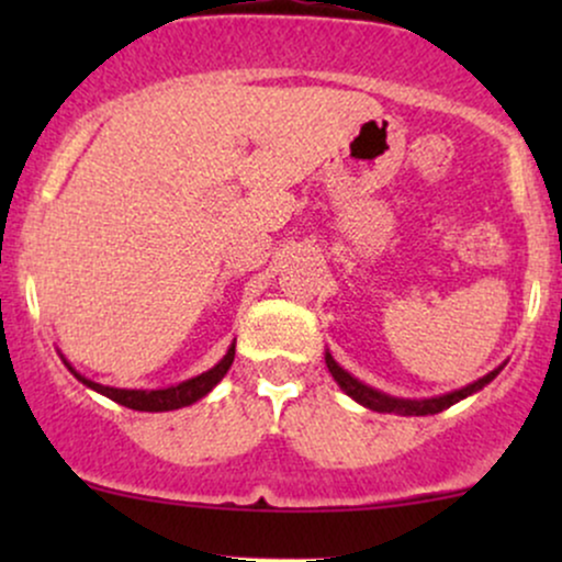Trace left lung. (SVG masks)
Returning <instances> with one entry per match:
<instances>
[{
    "mask_svg": "<svg viewBox=\"0 0 562 562\" xmlns=\"http://www.w3.org/2000/svg\"><path fill=\"white\" fill-rule=\"evenodd\" d=\"M325 364H327V370H330V375L335 378V383L340 385V391L348 393V396H351L353 402L367 406V409H372V412H393V415H404V417L438 415V412L449 409L451 404H457V402H462V398H468V396H473V393H479L483 385L492 383V380L502 372V367H505V364H499V367H496V370L488 372V375L479 378V380H475V383H468L465 389L441 393V396L398 398V396H391V393H383V391L372 389V385L362 383V380H359V378H353L351 372H346L344 367L335 362L330 351H325Z\"/></svg>",
    "mask_w": 562,
    "mask_h": 562,
    "instance_id": "obj_1",
    "label": "left lung"
}]
</instances>
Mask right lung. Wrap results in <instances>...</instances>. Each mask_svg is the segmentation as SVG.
<instances>
[{"mask_svg": "<svg viewBox=\"0 0 562 562\" xmlns=\"http://www.w3.org/2000/svg\"><path fill=\"white\" fill-rule=\"evenodd\" d=\"M63 362H66V357H63ZM232 362H235V340H232L227 353H224L211 370L200 372V375L190 380H182V383L177 385H169V389H153V391L113 389V385H102V383H94V380L83 378L81 372H76L74 367H70V362H66V367L74 372V378L79 380V383H83L87 389H92L97 393H102V396L113 398L115 404L128 406V409H137V412H171V409H182V406H190L195 404L198 398L209 396V393L216 389L218 380L227 375Z\"/></svg>", "mask_w": 562, "mask_h": 562, "instance_id": "add662e5", "label": "right lung"}]
</instances>
